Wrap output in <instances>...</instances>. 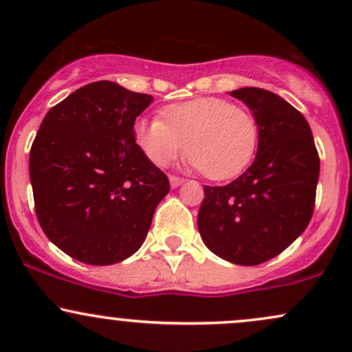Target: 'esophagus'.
Masks as SVG:
<instances>
[{
    "label": "esophagus",
    "mask_w": 352,
    "mask_h": 352,
    "mask_svg": "<svg viewBox=\"0 0 352 352\" xmlns=\"http://www.w3.org/2000/svg\"><path fill=\"white\" fill-rule=\"evenodd\" d=\"M168 180H170L172 187H180V185L185 182L184 177H177V175H170L168 177Z\"/></svg>",
    "instance_id": "34e87169"
}]
</instances>
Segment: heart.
<instances>
[{"label": "heart", "mask_w": 352, "mask_h": 352, "mask_svg": "<svg viewBox=\"0 0 352 352\" xmlns=\"http://www.w3.org/2000/svg\"><path fill=\"white\" fill-rule=\"evenodd\" d=\"M137 147L157 167H167L184 151L192 167L210 180L240 175L252 162L258 127L245 107L220 98H197L170 104L160 117L134 125Z\"/></svg>", "instance_id": "obj_1"}]
</instances>
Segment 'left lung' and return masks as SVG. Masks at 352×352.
<instances>
[{"instance_id":"obj_1","label":"left lung","mask_w":352,"mask_h":352,"mask_svg":"<svg viewBox=\"0 0 352 352\" xmlns=\"http://www.w3.org/2000/svg\"><path fill=\"white\" fill-rule=\"evenodd\" d=\"M230 94L253 111L258 152L236 180L205 185L199 232L217 256L253 266L278 256L308 227L319 155L308 120L280 96L258 87Z\"/></svg>"}]
</instances>
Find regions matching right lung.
Returning <instances> with one entry per match:
<instances>
[{"mask_svg": "<svg viewBox=\"0 0 352 352\" xmlns=\"http://www.w3.org/2000/svg\"><path fill=\"white\" fill-rule=\"evenodd\" d=\"M152 100L98 80L56 104L39 125L30 152L36 217L74 260L104 266L134 254L170 190L134 140L135 119Z\"/></svg>", "mask_w": 352, "mask_h": 352, "instance_id": "1", "label": "right lung"}]
</instances>
